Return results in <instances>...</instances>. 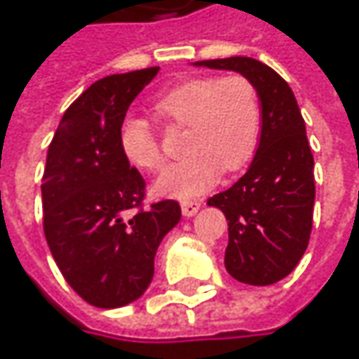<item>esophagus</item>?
Instances as JSON below:
<instances>
[{"label": "esophagus", "mask_w": 359, "mask_h": 359, "mask_svg": "<svg viewBox=\"0 0 359 359\" xmlns=\"http://www.w3.org/2000/svg\"><path fill=\"white\" fill-rule=\"evenodd\" d=\"M180 209H182V215L184 217H193L201 209V201H184L182 205H180Z\"/></svg>", "instance_id": "esophagus-1"}]
</instances>
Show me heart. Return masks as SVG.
Returning <instances> with one entry per match:
<instances>
[{"label":"heart","mask_w":359,"mask_h":359,"mask_svg":"<svg viewBox=\"0 0 359 359\" xmlns=\"http://www.w3.org/2000/svg\"><path fill=\"white\" fill-rule=\"evenodd\" d=\"M172 126H187L182 147L189 152L156 180L164 196L193 198L212 189L223 170L235 172L255 156L263 130V108L255 84L241 74L201 76L166 90L154 104ZM124 158L136 168L158 170L164 152L149 118L126 116L118 130Z\"/></svg>","instance_id":"heart-1"}]
</instances>
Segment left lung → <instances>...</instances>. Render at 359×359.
<instances>
[{
  "mask_svg": "<svg viewBox=\"0 0 359 359\" xmlns=\"http://www.w3.org/2000/svg\"><path fill=\"white\" fill-rule=\"evenodd\" d=\"M196 66L239 72L257 88L263 108L257 154L209 205L229 221L226 271L241 283L271 285L297 267L313 226L316 179L305 120L287 82L259 60L233 55Z\"/></svg>",
  "mask_w": 359,
  "mask_h": 359,
  "instance_id": "8db88e82",
  "label": "left lung"
}]
</instances>
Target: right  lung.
<instances>
[{"instance_id":"obj_1","label":"right lung","mask_w":359,"mask_h":359,"mask_svg":"<svg viewBox=\"0 0 359 359\" xmlns=\"http://www.w3.org/2000/svg\"><path fill=\"white\" fill-rule=\"evenodd\" d=\"M158 68L112 74L84 90L48 149L43 235L70 287L90 305L136 302L154 277V255L180 221L172 198L144 205L147 182L118 144L128 106Z\"/></svg>"}]
</instances>
